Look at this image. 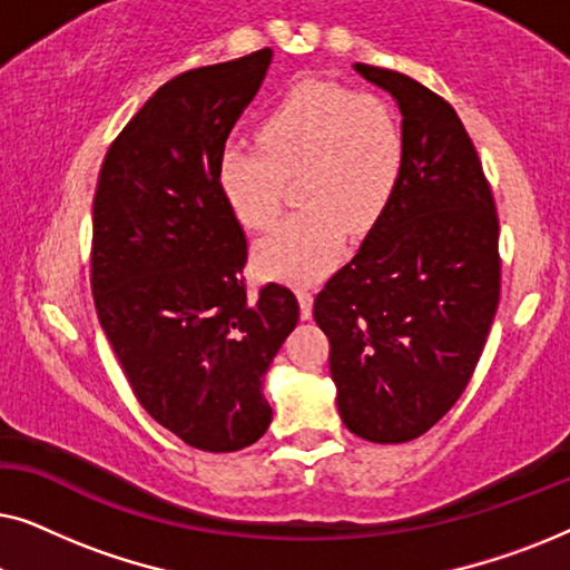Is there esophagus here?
Listing matches in <instances>:
<instances>
[{"mask_svg":"<svg viewBox=\"0 0 570 570\" xmlns=\"http://www.w3.org/2000/svg\"><path fill=\"white\" fill-rule=\"evenodd\" d=\"M298 303H301V316L311 318V308H314V295L308 291H298Z\"/></svg>","mask_w":570,"mask_h":570,"instance_id":"esophagus-1","label":"esophagus"}]
</instances>
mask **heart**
I'll return each instance as SVG.
<instances>
[{"label": "heart", "instance_id": "heart-1", "mask_svg": "<svg viewBox=\"0 0 570 570\" xmlns=\"http://www.w3.org/2000/svg\"><path fill=\"white\" fill-rule=\"evenodd\" d=\"M259 147L230 145L220 155V186L246 228L275 223L287 181L298 178V213L254 248L262 275L316 283L334 267L350 233H365L400 189L404 129L386 98L326 80L293 85L264 114Z\"/></svg>", "mask_w": 570, "mask_h": 570}]
</instances>
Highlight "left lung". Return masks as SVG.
I'll use <instances>...</instances> for the list:
<instances>
[{"instance_id":"obj_1","label":"left lung","mask_w":570,"mask_h":570,"mask_svg":"<svg viewBox=\"0 0 570 570\" xmlns=\"http://www.w3.org/2000/svg\"><path fill=\"white\" fill-rule=\"evenodd\" d=\"M402 111L404 170L363 246L326 279L314 318L347 431L417 439L470 384L501 298L498 213L451 104L394 69L355 65Z\"/></svg>"}]
</instances>
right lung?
Masks as SVG:
<instances>
[{
  "mask_svg": "<svg viewBox=\"0 0 570 570\" xmlns=\"http://www.w3.org/2000/svg\"><path fill=\"white\" fill-rule=\"evenodd\" d=\"M269 61L262 49L155 90L92 199V301L124 376L155 423L215 454L269 428L262 379L301 314L285 285L248 295L246 233L220 186L225 139Z\"/></svg>",
  "mask_w": 570,
  "mask_h": 570,
  "instance_id": "obj_1",
  "label": "right lung"
}]
</instances>
